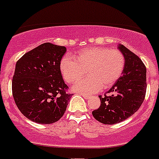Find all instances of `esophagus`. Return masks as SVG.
<instances>
[{
	"instance_id": "34e87169",
	"label": "esophagus",
	"mask_w": 159,
	"mask_h": 159,
	"mask_svg": "<svg viewBox=\"0 0 159 159\" xmlns=\"http://www.w3.org/2000/svg\"><path fill=\"white\" fill-rule=\"evenodd\" d=\"M82 96H83L85 99H89V98H90V96H89V95H85V94H82Z\"/></svg>"
}]
</instances>
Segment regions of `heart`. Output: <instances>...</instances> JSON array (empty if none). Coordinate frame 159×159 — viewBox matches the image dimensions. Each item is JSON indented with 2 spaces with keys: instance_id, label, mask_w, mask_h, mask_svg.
Here are the masks:
<instances>
[{
  "instance_id": "obj_1",
  "label": "heart",
  "mask_w": 159,
  "mask_h": 159,
  "mask_svg": "<svg viewBox=\"0 0 159 159\" xmlns=\"http://www.w3.org/2000/svg\"><path fill=\"white\" fill-rule=\"evenodd\" d=\"M74 58H62L60 69L69 84L75 83L87 73L88 78L74 86L75 91L84 94L111 87L120 79L125 66V57L120 51L102 47L86 48Z\"/></svg>"
}]
</instances>
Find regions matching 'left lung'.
Segmentation results:
<instances>
[{
    "label": "left lung",
    "instance_id": "obj_1",
    "mask_svg": "<svg viewBox=\"0 0 159 159\" xmlns=\"http://www.w3.org/2000/svg\"><path fill=\"white\" fill-rule=\"evenodd\" d=\"M125 57V69L120 79L100 98V107L93 111V117L105 125H114L135 113L145 98L146 67L141 59L120 44ZM108 93V95H107Z\"/></svg>",
    "mask_w": 159,
    "mask_h": 159
}]
</instances>
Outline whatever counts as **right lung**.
I'll return each mask as SVG.
<instances>
[{
	"label": "right lung",
	"instance_id": "1",
	"mask_svg": "<svg viewBox=\"0 0 159 159\" xmlns=\"http://www.w3.org/2000/svg\"><path fill=\"white\" fill-rule=\"evenodd\" d=\"M66 48L41 44L18 60L12 94L21 113L39 124H52L63 116L73 93L62 79L60 64Z\"/></svg>",
	"mask_w": 159,
	"mask_h": 159
}]
</instances>
